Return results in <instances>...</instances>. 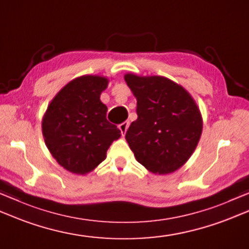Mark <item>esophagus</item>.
<instances>
[{
    "label": "esophagus",
    "mask_w": 249,
    "mask_h": 249,
    "mask_svg": "<svg viewBox=\"0 0 249 249\" xmlns=\"http://www.w3.org/2000/svg\"><path fill=\"white\" fill-rule=\"evenodd\" d=\"M128 126H129V122H124V123H122V124L119 125V128H120L121 133L123 136L126 134V131H127Z\"/></svg>",
    "instance_id": "1"
}]
</instances>
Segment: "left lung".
<instances>
[{"mask_svg": "<svg viewBox=\"0 0 249 249\" xmlns=\"http://www.w3.org/2000/svg\"><path fill=\"white\" fill-rule=\"evenodd\" d=\"M137 99L138 119L125 135L136 160L149 172H176L193 154L203 119L189 91L165 76L124 75Z\"/></svg>", "mask_w": 249, "mask_h": 249, "instance_id": "8db88e82", "label": "left lung"}]
</instances>
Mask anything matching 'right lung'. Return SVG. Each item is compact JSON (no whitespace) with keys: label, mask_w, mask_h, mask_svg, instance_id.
Here are the masks:
<instances>
[{"label":"right lung","mask_w":249,"mask_h":249,"mask_svg":"<svg viewBox=\"0 0 249 249\" xmlns=\"http://www.w3.org/2000/svg\"><path fill=\"white\" fill-rule=\"evenodd\" d=\"M109 84L101 75H82L57 92L42 120L47 149L68 172L86 175L107 157L121 131L107 120L100 95Z\"/></svg>","instance_id":"add662e5"}]
</instances>
